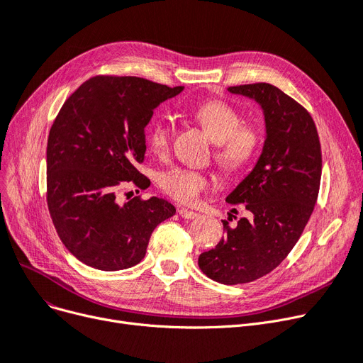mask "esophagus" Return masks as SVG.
Wrapping results in <instances>:
<instances>
[{"mask_svg":"<svg viewBox=\"0 0 363 363\" xmlns=\"http://www.w3.org/2000/svg\"><path fill=\"white\" fill-rule=\"evenodd\" d=\"M178 213H179V216H182L184 219H196V218H199V213H197V212L188 211V209H184V208H179V209H178Z\"/></svg>","mask_w":363,"mask_h":363,"instance_id":"esophagus-1","label":"esophagus"}]
</instances>
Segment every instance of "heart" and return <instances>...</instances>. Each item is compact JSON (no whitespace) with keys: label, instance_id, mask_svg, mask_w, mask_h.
I'll return each mask as SVG.
<instances>
[{"label":"heart","instance_id":"heart-1","mask_svg":"<svg viewBox=\"0 0 363 363\" xmlns=\"http://www.w3.org/2000/svg\"><path fill=\"white\" fill-rule=\"evenodd\" d=\"M193 116L215 143V160L225 172H238L254 159L259 147V132L255 125L242 124V116L223 101L201 102L193 109ZM172 138L169 121L155 120L148 132L151 148L157 154L167 151ZM163 190L175 200L193 204L206 190L209 181L197 170L173 167L160 179Z\"/></svg>","mask_w":363,"mask_h":363}]
</instances>
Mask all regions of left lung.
I'll return each mask as SVG.
<instances>
[{
    "label": "left lung",
    "instance_id": "1",
    "mask_svg": "<svg viewBox=\"0 0 363 363\" xmlns=\"http://www.w3.org/2000/svg\"><path fill=\"white\" fill-rule=\"evenodd\" d=\"M262 109L265 140L249 175L227 196L243 203L247 218L230 227L215 249L199 257L200 270L224 285H239L273 272L303 234L316 204L322 152L307 109L269 83L228 87ZM235 212V209H233Z\"/></svg>",
    "mask_w": 363,
    "mask_h": 363
}]
</instances>
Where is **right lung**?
<instances>
[{"mask_svg":"<svg viewBox=\"0 0 363 363\" xmlns=\"http://www.w3.org/2000/svg\"><path fill=\"white\" fill-rule=\"evenodd\" d=\"M184 86L139 77H93L67 99L47 140V206L59 238L83 264L118 272L144 259L154 228L175 215L164 199L121 203L123 184L148 188L145 128Z\"/></svg>","mask_w":363,"mask_h":363,"instance_id":"obj_1","label":"right lung"}]
</instances>
